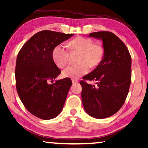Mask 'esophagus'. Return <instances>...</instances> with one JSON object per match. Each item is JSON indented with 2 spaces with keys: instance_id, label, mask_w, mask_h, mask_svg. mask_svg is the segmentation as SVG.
<instances>
[{
  "instance_id": "esophagus-1",
  "label": "esophagus",
  "mask_w": 148,
  "mask_h": 148,
  "mask_svg": "<svg viewBox=\"0 0 148 148\" xmlns=\"http://www.w3.org/2000/svg\"><path fill=\"white\" fill-rule=\"evenodd\" d=\"M72 83L74 84V83H77V82H78V80H76V79H72Z\"/></svg>"
}]
</instances>
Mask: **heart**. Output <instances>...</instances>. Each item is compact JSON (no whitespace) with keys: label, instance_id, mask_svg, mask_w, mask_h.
<instances>
[{"label":"heart","instance_id":"heart-1","mask_svg":"<svg viewBox=\"0 0 148 148\" xmlns=\"http://www.w3.org/2000/svg\"><path fill=\"white\" fill-rule=\"evenodd\" d=\"M70 51H79L77 65L70 66L63 71L65 77L78 78L87 74L90 66L94 67L100 64L104 56V47L100 42H93L91 38L76 37L68 43ZM53 60L59 68H63L68 64L69 51L66 45L60 44L55 47L52 53Z\"/></svg>","mask_w":148,"mask_h":148}]
</instances>
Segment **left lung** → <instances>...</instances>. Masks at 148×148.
<instances>
[{"mask_svg": "<svg viewBox=\"0 0 148 148\" xmlns=\"http://www.w3.org/2000/svg\"><path fill=\"white\" fill-rule=\"evenodd\" d=\"M90 37L101 39L103 60L97 68L82 78L81 97L84 110L95 119H106L122 108L131 82V57L123 41L112 32H97ZM86 80H93L95 86Z\"/></svg>", "mask_w": 148, "mask_h": 148, "instance_id": "left-lung-1", "label": "left lung"}]
</instances>
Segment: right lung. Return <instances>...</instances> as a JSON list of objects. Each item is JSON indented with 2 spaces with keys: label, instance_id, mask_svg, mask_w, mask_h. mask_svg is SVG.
Wrapping results in <instances>:
<instances>
[{
  "label": "right lung",
  "instance_id": "1",
  "mask_svg": "<svg viewBox=\"0 0 148 148\" xmlns=\"http://www.w3.org/2000/svg\"><path fill=\"white\" fill-rule=\"evenodd\" d=\"M73 35L51 30L38 32L17 55L15 72L17 93L27 111L40 119H54L64 106L72 80L65 78L50 83L61 73L52 53L55 47Z\"/></svg>",
  "mask_w": 148,
  "mask_h": 148
}]
</instances>
